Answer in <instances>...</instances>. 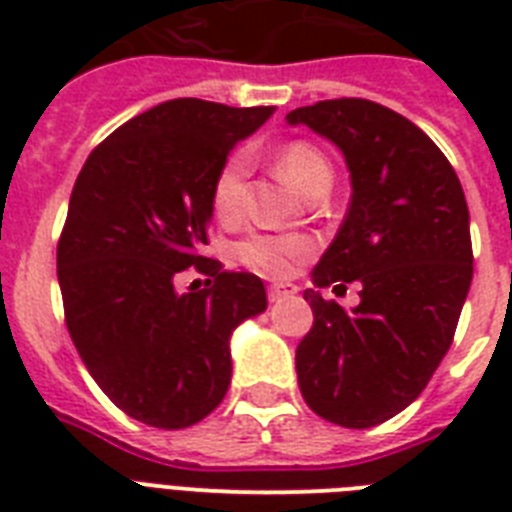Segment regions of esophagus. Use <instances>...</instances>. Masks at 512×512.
I'll use <instances>...</instances> for the list:
<instances>
[{
	"mask_svg": "<svg viewBox=\"0 0 512 512\" xmlns=\"http://www.w3.org/2000/svg\"><path fill=\"white\" fill-rule=\"evenodd\" d=\"M295 292H297L295 284H271V287H268V300H271V303H279V300L292 297Z\"/></svg>",
	"mask_w": 512,
	"mask_h": 512,
	"instance_id": "1",
	"label": "esophagus"
}]
</instances>
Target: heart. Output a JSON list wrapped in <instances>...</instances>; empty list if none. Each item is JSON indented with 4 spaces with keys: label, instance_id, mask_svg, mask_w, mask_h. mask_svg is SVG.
<instances>
[{
    "label": "heart",
    "instance_id": "b5f03b06",
    "mask_svg": "<svg viewBox=\"0 0 512 512\" xmlns=\"http://www.w3.org/2000/svg\"><path fill=\"white\" fill-rule=\"evenodd\" d=\"M279 170L295 185L297 191H308L311 183L319 175H329L327 156L319 148L305 143V140H292L279 151ZM249 172V154L236 151L220 164L215 180H212V212L220 223H233L239 220L244 209V183ZM313 252V244L305 236L295 233H252L247 239H241L233 247V260L244 265L247 271H255L260 276L271 279H284L303 263L305 257Z\"/></svg>",
    "mask_w": 512,
    "mask_h": 512
}]
</instances>
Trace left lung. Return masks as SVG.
I'll use <instances>...</instances> for the list:
<instances>
[{
    "mask_svg": "<svg viewBox=\"0 0 512 512\" xmlns=\"http://www.w3.org/2000/svg\"><path fill=\"white\" fill-rule=\"evenodd\" d=\"M329 138L350 170L348 215L313 268L311 332L295 353L305 404L342 428H372L412 404L446 356L473 281L468 201L441 148L364 98L289 111ZM362 284L345 312L329 283Z\"/></svg>",
    "mask_w": 512,
    "mask_h": 512,
    "instance_id": "1",
    "label": "left lung"
}]
</instances>
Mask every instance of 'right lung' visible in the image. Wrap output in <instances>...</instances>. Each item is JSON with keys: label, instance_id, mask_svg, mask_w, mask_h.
<instances>
[{"label": "right lung", "instance_id": "obj_1", "mask_svg": "<svg viewBox=\"0 0 512 512\" xmlns=\"http://www.w3.org/2000/svg\"><path fill=\"white\" fill-rule=\"evenodd\" d=\"M271 114L167 100L111 132L76 177L58 241L68 335L100 390L151 428H188L223 401L231 332L268 305L255 273L223 271L201 247L220 164ZM191 264L208 287L180 296Z\"/></svg>", "mask_w": 512, "mask_h": 512}]
</instances>
